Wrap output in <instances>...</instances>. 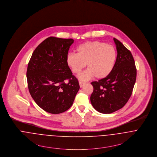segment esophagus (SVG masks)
<instances>
[{
	"label": "esophagus",
	"instance_id": "esophagus-1",
	"mask_svg": "<svg viewBox=\"0 0 157 157\" xmlns=\"http://www.w3.org/2000/svg\"><path fill=\"white\" fill-rule=\"evenodd\" d=\"M79 86H80V87H82L86 83L84 82H82V81H79Z\"/></svg>",
	"mask_w": 157,
	"mask_h": 157
}]
</instances>
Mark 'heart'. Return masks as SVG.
I'll use <instances>...</instances> for the list:
<instances>
[{"mask_svg":"<svg viewBox=\"0 0 157 157\" xmlns=\"http://www.w3.org/2000/svg\"><path fill=\"white\" fill-rule=\"evenodd\" d=\"M77 53H69L66 61L72 71L79 74L87 63L88 69L79 76L81 80L86 81L94 76L102 79L108 76L114 69L117 52L115 48L106 43L98 41H87L76 48Z\"/></svg>","mask_w":157,"mask_h":157,"instance_id":"obj_1","label":"heart"}]
</instances>
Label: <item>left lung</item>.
Returning a JSON list of instances; mask_svg holds the SVG:
<instances>
[{
	"label": "left lung",
	"instance_id": "1",
	"mask_svg": "<svg viewBox=\"0 0 157 157\" xmlns=\"http://www.w3.org/2000/svg\"><path fill=\"white\" fill-rule=\"evenodd\" d=\"M117 55L111 73L91 84L93 91L90 101L94 108L103 114H110L123 108L130 98L136 81L137 69L131 52L113 38Z\"/></svg>",
	"mask_w": 157,
	"mask_h": 157
}]
</instances>
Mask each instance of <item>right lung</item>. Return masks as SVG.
Returning a JSON list of instances; mask_svg holds the SVG:
<instances>
[{
	"label": "right lung",
	"instance_id": "right-lung-1",
	"mask_svg": "<svg viewBox=\"0 0 157 157\" xmlns=\"http://www.w3.org/2000/svg\"><path fill=\"white\" fill-rule=\"evenodd\" d=\"M73 42L71 38L48 37L36 48L28 65L29 93L36 104L51 114L69 109L80 88L66 61Z\"/></svg>",
	"mask_w": 157,
	"mask_h": 157
}]
</instances>
